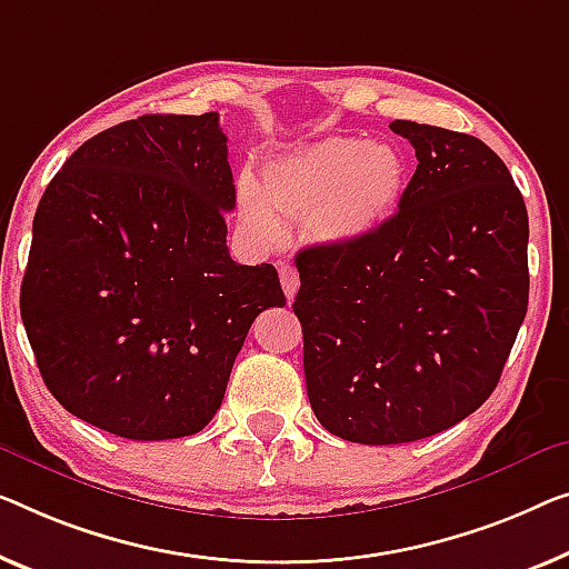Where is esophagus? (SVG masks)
<instances>
[{
    "instance_id": "34e87169",
    "label": "esophagus",
    "mask_w": 569,
    "mask_h": 569,
    "mask_svg": "<svg viewBox=\"0 0 569 569\" xmlns=\"http://www.w3.org/2000/svg\"><path fill=\"white\" fill-rule=\"evenodd\" d=\"M278 273H281V286H283L286 299H288V303H291L296 291H299V286H301L299 273H296V268L291 266V262H281V268H278Z\"/></svg>"
}]
</instances>
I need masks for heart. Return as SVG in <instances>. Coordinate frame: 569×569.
Wrapping results in <instances>:
<instances>
[{"label":"heart","mask_w":569,"mask_h":569,"mask_svg":"<svg viewBox=\"0 0 569 569\" xmlns=\"http://www.w3.org/2000/svg\"><path fill=\"white\" fill-rule=\"evenodd\" d=\"M262 181L266 189L252 176L237 181V209L252 234L281 240V210L307 219L313 240L347 248L391 222L409 186V160L393 142L325 138L270 160Z\"/></svg>","instance_id":"b5f03b06"}]
</instances>
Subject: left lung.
I'll use <instances>...</instances> for the list:
<instances>
[{"mask_svg": "<svg viewBox=\"0 0 569 569\" xmlns=\"http://www.w3.org/2000/svg\"><path fill=\"white\" fill-rule=\"evenodd\" d=\"M391 130L419 160L391 222L296 256L309 403L358 445L417 442L480 409L529 307V214L503 160L445 127Z\"/></svg>", "mask_w": 569, "mask_h": 569, "instance_id": "8db88e82", "label": "left lung"}]
</instances>
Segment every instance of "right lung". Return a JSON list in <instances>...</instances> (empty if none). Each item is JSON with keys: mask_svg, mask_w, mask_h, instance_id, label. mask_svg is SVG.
Segmentation results:
<instances>
[{"mask_svg": "<svg viewBox=\"0 0 569 569\" xmlns=\"http://www.w3.org/2000/svg\"><path fill=\"white\" fill-rule=\"evenodd\" d=\"M234 183L219 114H142L94 134L48 183L20 313L73 417L158 442L214 419L252 321L286 307L270 262L227 250Z\"/></svg>", "mask_w": 569, "mask_h": 569, "instance_id": "obj_1", "label": "right lung"}]
</instances>
